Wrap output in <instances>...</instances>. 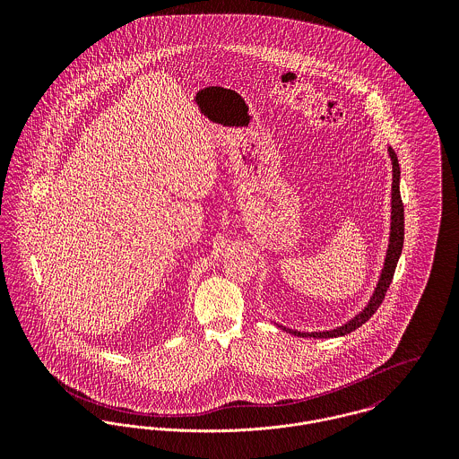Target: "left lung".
Listing matches in <instances>:
<instances>
[{
    "instance_id": "8db88e82",
    "label": "left lung",
    "mask_w": 459,
    "mask_h": 459,
    "mask_svg": "<svg viewBox=\"0 0 459 459\" xmlns=\"http://www.w3.org/2000/svg\"><path fill=\"white\" fill-rule=\"evenodd\" d=\"M389 155L393 160V212H391V237H389V249H387V256L384 263V270L380 275V281L375 288L373 297L369 299V304L355 316L351 318L348 324H344L342 327L327 330V332H299V330H291V328L284 327V330L299 335V337H339V335H346L350 332H353L355 328L362 327L380 307V304L385 299L387 288L393 282L394 272L397 266V260L401 256L403 251V242H404V208H403V201L399 195V162H397V155L393 148H389Z\"/></svg>"
}]
</instances>
